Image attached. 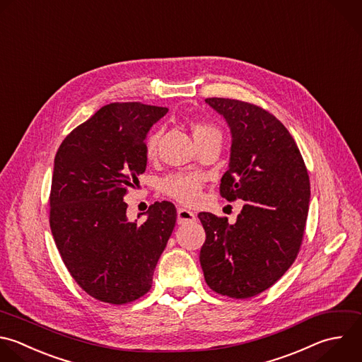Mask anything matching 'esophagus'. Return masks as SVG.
Returning a JSON list of instances; mask_svg holds the SVG:
<instances>
[{"label": "esophagus", "instance_id": "1", "mask_svg": "<svg viewBox=\"0 0 362 362\" xmlns=\"http://www.w3.org/2000/svg\"><path fill=\"white\" fill-rule=\"evenodd\" d=\"M195 221V214L191 212L189 209H185V208H178L177 211V222L181 225V223H188V222H192Z\"/></svg>", "mask_w": 362, "mask_h": 362}]
</instances>
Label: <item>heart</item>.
Instances as JSON below:
<instances>
[{"instance_id": "heart-1", "label": "heart", "mask_w": 362, "mask_h": 362, "mask_svg": "<svg viewBox=\"0 0 362 362\" xmlns=\"http://www.w3.org/2000/svg\"><path fill=\"white\" fill-rule=\"evenodd\" d=\"M192 132H194V137H198L206 133L216 132V129L206 123H197L194 124ZM160 137H161L160 132H154L148 136L146 143V153L148 157L156 154ZM201 187H202V178L197 174H174L167 177L161 184L163 191L168 197L174 198L175 201L184 205H194L198 202L201 197Z\"/></svg>"}]
</instances>
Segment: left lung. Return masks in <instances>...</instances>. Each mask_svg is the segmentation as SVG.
I'll list each match as a JSON object with an SVG mask.
<instances>
[{
  "label": "left lung",
  "instance_id": "obj_1",
  "mask_svg": "<svg viewBox=\"0 0 362 362\" xmlns=\"http://www.w3.org/2000/svg\"><path fill=\"white\" fill-rule=\"evenodd\" d=\"M205 103L225 119L232 137L221 195L245 205L235 223L198 214L206 233L199 262L214 291L247 298L274 284L298 253L308 214V174L296 141L273 115L233 99Z\"/></svg>",
  "mask_w": 362,
  "mask_h": 362
}]
</instances>
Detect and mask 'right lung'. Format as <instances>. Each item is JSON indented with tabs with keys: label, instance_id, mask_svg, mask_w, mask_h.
Segmentation results:
<instances>
[{
	"label": "right lung",
	"instance_id": "obj_1",
	"mask_svg": "<svg viewBox=\"0 0 362 362\" xmlns=\"http://www.w3.org/2000/svg\"><path fill=\"white\" fill-rule=\"evenodd\" d=\"M167 107L110 103L62 141L54 161L51 230L76 283L92 297L124 304L144 296L177 221L168 201L150 205L143 223L123 201L146 171V139Z\"/></svg>",
	"mask_w": 362,
	"mask_h": 362
}]
</instances>
